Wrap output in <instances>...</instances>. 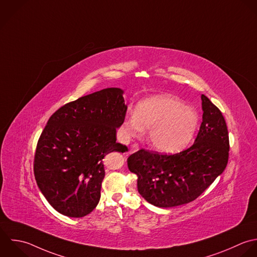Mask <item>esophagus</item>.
<instances>
[{
  "label": "esophagus",
  "instance_id": "1",
  "mask_svg": "<svg viewBox=\"0 0 257 257\" xmlns=\"http://www.w3.org/2000/svg\"><path fill=\"white\" fill-rule=\"evenodd\" d=\"M138 150H139V146H138L137 144H133V145H131V147H130V149H129L128 154H131V153L136 152V151H138Z\"/></svg>",
  "mask_w": 257,
  "mask_h": 257
}]
</instances>
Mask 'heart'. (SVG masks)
I'll use <instances>...</instances> for the list:
<instances>
[{"label":"heart","instance_id":"obj_1","mask_svg":"<svg viewBox=\"0 0 257 257\" xmlns=\"http://www.w3.org/2000/svg\"><path fill=\"white\" fill-rule=\"evenodd\" d=\"M198 125L196 111L175 96L163 94L140 101L128 113L122 129L127 138H139L149 129L150 145L162 153H175L192 140Z\"/></svg>","mask_w":257,"mask_h":257}]
</instances>
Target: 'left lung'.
Segmentation results:
<instances>
[{
	"instance_id": "obj_1",
	"label": "left lung",
	"mask_w": 257,
	"mask_h": 257,
	"mask_svg": "<svg viewBox=\"0 0 257 257\" xmlns=\"http://www.w3.org/2000/svg\"><path fill=\"white\" fill-rule=\"evenodd\" d=\"M201 100L202 123L190 148L174 155L141 149L127 159L129 170L137 176L138 192L156 207L193 201L226 168L229 138L225 120L205 95Z\"/></svg>"
}]
</instances>
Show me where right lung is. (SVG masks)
Masks as SVG:
<instances>
[{"label":"right lung","mask_w":257,"mask_h":257,"mask_svg":"<svg viewBox=\"0 0 257 257\" xmlns=\"http://www.w3.org/2000/svg\"><path fill=\"white\" fill-rule=\"evenodd\" d=\"M124 90L106 88L57 110L37 144L34 174L42 194L59 213L83 217L99 203L104 159L124 153L116 142L125 119Z\"/></svg>","instance_id":"right-lung-1"}]
</instances>
